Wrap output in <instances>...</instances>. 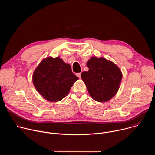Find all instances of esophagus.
Masks as SVG:
<instances>
[{
    "label": "esophagus",
    "instance_id": "obj_1",
    "mask_svg": "<svg viewBox=\"0 0 155 155\" xmlns=\"http://www.w3.org/2000/svg\"><path fill=\"white\" fill-rule=\"evenodd\" d=\"M76 75L78 77V78H81V73H77V74H76Z\"/></svg>",
    "mask_w": 155,
    "mask_h": 155
}]
</instances>
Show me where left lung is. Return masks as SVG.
<instances>
[{
    "label": "left lung",
    "instance_id": "8db88e82",
    "mask_svg": "<svg viewBox=\"0 0 155 155\" xmlns=\"http://www.w3.org/2000/svg\"><path fill=\"white\" fill-rule=\"evenodd\" d=\"M87 72L81 74L90 95L101 102L111 99L119 90L122 73L117 65L104 58L91 57L87 62Z\"/></svg>",
    "mask_w": 155,
    "mask_h": 155
}]
</instances>
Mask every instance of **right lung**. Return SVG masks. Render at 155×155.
<instances>
[{"instance_id":"obj_1","label":"right lung","mask_w":155,"mask_h":155,"mask_svg":"<svg viewBox=\"0 0 155 155\" xmlns=\"http://www.w3.org/2000/svg\"><path fill=\"white\" fill-rule=\"evenodd\" d=\"M78 78L71 66L59 57L43 59L35 70L32 80L37 91L50 102H57L67 96Z\"/></svg>"}]
</instances>
